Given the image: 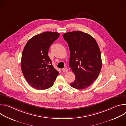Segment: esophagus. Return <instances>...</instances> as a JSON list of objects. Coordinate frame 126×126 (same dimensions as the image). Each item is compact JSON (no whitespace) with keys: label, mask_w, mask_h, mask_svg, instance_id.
Here are the masks:
<instances>
[{"label":"esophagus","mask_w":126,"mask_h":126,"mask_svg":"<svg viewBox=\"0 0 126 126\" xmlns=\"http://www.w3.org/2000/svg\"><path fill=\"white\" fill-rule=\"evenodd\" d=\"M62 71H63V72H68V69L67 68H64L62 69Z\"/></svg>","instance_id":"esophagus-1"}]
</instances>
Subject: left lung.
Segmentation results:
<instances>
[{"instance_id": "obj_1", "label": "left lung", "mask_w": 126, "mask_h": 126, "mask_svg": "<svg viewBox=\"0 0 126 126\" xmlns=\"http://www.w3.org/2000/svg\"><path fill=\"white\" fill-rule=\"evenodd\" d=\"M63 36L69 47V66L75 75L70 85L77 89H85L97 79L102 68L98 45L92 36L80 31L65 33Z\"/></svg>"}]
</instances>
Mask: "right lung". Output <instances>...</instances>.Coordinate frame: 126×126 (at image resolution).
I'll use <instances>...</instances> for the list:
<instances>
[{"label":"right lung","mask_w":126,"mask_h":126,"mask_svg":"<svg viewBox=\"0 0 126 126\" xmlns=\"http://www.w3.org/2000/svg\"><path fill=\"white\" fill-rule=\"evenodd\" d=\"M60 34L44 32L31 38L22 52L21 67L28 83L33 88L45 90L50 88L59 74L48 56L50 46Z\"/></svg>","instance_id":"1"}]
</instances>
